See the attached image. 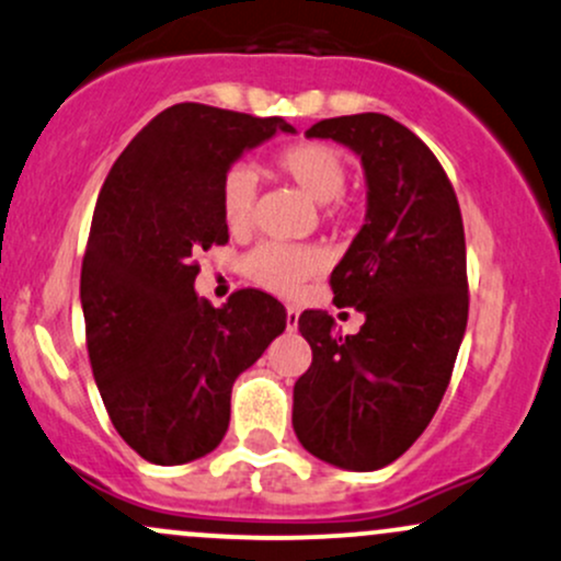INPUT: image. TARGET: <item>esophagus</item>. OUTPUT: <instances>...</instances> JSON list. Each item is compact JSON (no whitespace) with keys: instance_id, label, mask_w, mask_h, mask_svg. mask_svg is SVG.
<instances>
[{"instance_id":"obj_1","label":"esophagus","mask_w":561,"mask_h":561,"mask_svg":"<svg viewBox=\"0 0 561 561\" xmlns=\"http://www.w3.org/2000/svg\"><path fill=\"white\" fill-rule=\"evenodd\" d=\"M298 319H300V311L295 306H287L285 308V321H287V330H295L298 327Z\"/></svg>"}]
</instances>
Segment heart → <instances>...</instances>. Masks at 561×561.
<instances>
[{
	"mask_svg": "<svg viewBox=\"0 0 561 561\" xmlns=\"http://www.w3.org/2000/svg\"><path fill=\"white\" fill-rule=\"evenodd\" d=\"M274 171L287 182L300 186L308 197L321 203L327 221H337L345 214L347 160L337 147L321 139L295 141L274 156ZM255 173L248 165H231L221 179V216L231 234H242L253 224ZM324 268V255L311 244L261 242L242 259V274L250 282L276 295H295L302 282Z\"/></svg>",
	"mask_w": 561,
	"mask_h": 561,
	"instance_id": "1",
	"label": "heart"
}]
</instances>
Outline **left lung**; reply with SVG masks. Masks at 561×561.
I'll use <instances>...</instances> for the list:
<instances>
[{"instance_id": "obj_1", "label": "left lung", "mask_w": 561, "mask_h": 561, "mask_svg": "<svg viewBox=\"0 0 561 561\" xmlns=\"http://www.w3.org/2000/svg\"><path fill=\"white\" fill-rule=\"evenodd\" d=\"M308 137L362 156L369 210L330 287L366 321L343 337L327 311L300 313L313 362L295 382L293 427L321 461L371 472L427 430L450 382L469 313L465 224L440 160L390 115L327 118Z\"/></svg>"}]
</instances>
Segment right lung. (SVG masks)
Listing matches in <instances>:
<instances>
[{
  "instance_id": "obj_1",
  "label": "right lung",
  "mask_w": 561,
  "mask_h": 561,
  "mask_svg": "<svg viewBox=\"0 0 561 561\" xmlns=\"http://www.w3.org/2000/svg\"><path fill=\"white\" fill-rule=\"evenodd\" d=\"M282 118L182 102L128 141L102 184L81 263L87 351L118 435L152 465L210 454L229 427L231 385L276 334L285 308L237 289L195 295L197 255L227 244L221 179Z\"/></svg>"
}]
</instances>
